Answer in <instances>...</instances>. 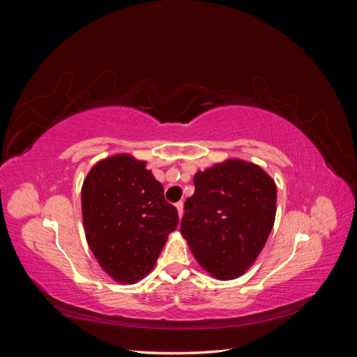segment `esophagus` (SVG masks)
Wrapping results in <instances>:
<instances>
[{
	"label": "esophagus",
	"instance_id": "esophagus-1",
	"mask_svg": "<svg viewBox=\"0 0 357 357\" xmlns=\"http://www.w3.org/2000/svg\"><path fill=\"white\" fill-rule=\"evenodd\" d=\"M176 208H177V213H178V218H181V215H183V202H177Z\"/></svg>",
	"mask_w": 357,
	"mask_h": 357
}]
</instances>
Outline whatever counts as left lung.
<instances>
[{
	"label": "left lung",
	"mask_w": 357,
	"mask_h": 357,
	"mask_svg": "<svg viewBox=\"0 0 357 357\" xmlns=\"http://www.w3.org/2000/svg\"><path fill=\"white\" fill-rule=\"evenodd\" d=\"M180 232L197 262L218 280L250 268L268 240L277 211V185L253 162L226 159L193 176Z\"/></svg>",
	"instance_id": "1"
}]
</instances>
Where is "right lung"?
<instances>
[{
    "instance_id": "obj_1",
    "label": "right lung",
    "mask_w": 357,
    "mask_h": 357,
    "mask_svg": "<svg viewBox=\"0 0 357 357\" xmlns=\"http://www.w3.org/2000/svg\"><path fill=\"white\" fill-rule=\"evenodd\" d=\"M86 241L102 271L134 284L152 271L178 214L146 160L117 153L96 162L82 186Z\"/></svg>"
}]
</instances>
